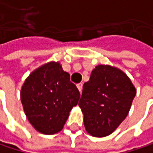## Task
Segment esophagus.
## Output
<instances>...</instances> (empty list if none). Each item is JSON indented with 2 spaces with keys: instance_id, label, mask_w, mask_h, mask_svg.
Returning a JSON list of instances; mask_svg holds the SVG:
<instances>
[{
  "instance_id": "obj_1",
  "label": "esophagus",
  "mask_w": 153,
  "mask_h": 153,
  "mask_svg": "<svg viewBox=\"0 0 153 153\" xmlns=\"http://www.w3.org/2000/svg\"><path fill=\"white\" fill-rule=\"evenodd\" d=\"M82 86H83L82 83H78V84H77V88H78V89H79V92L82 91Z\"/></svg>"
}]
</instances>
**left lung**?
<instances>
[{"label":"left lung","instance_id":"8db88e82","mask_svg":"<svg viewBox=\"0 0 153 153\" xmlns=\"http://www.w3.org/2000/svg\"><path fill=\"white\" fill-rule=\"evenodd\" d=\"M136 94V88L121 70L96 66L83 85L79 102L87 132L95 137L111 135L128 114Z\"/></svg>","mask_w":153,"mask_h":153}]
</instances>
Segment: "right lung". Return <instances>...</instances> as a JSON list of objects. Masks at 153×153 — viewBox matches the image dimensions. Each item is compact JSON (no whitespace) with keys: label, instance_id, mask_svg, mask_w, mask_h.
<instances>
[{"label":"right lung","instance_id":"add662e5","mask_svg":"<svg viewBox=\"0 0 153 153\" xmlns=\"http://www.w3.org/2000/svg\"><path fill=\"white\" fill-rule=\"evenodd\" d=\"M20 96L26 118L33 127L40 133L53 135L63 129L80 95L61 65L50 62L26 78Z\"/></svg>","mask_w":153,"mask_h":153}]
</instances>
